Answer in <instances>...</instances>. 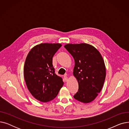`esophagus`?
I'll use <instances>...</instances> for the list:
<instances>
[{"mask_svg":"<svg viewBox=\"0 0 129 129\" xmlns=\"http://www.w3.org/2000/svg\"><path fill=\"white\" fill-rule=\"evenodd\" d=\"M64 79L65 82H67V80H68V78H67V77L66 76H64Z\"/></svg>","mask_w":129,"mask_h":129,"instance_id":"esophagus-1","label":"esophagus"}]
</instances>
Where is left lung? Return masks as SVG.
<instances>
[{
  "label": "left lung",
  "mask_w": 129,
  "mask_h": 129,
  "mask_svg": "<svg viewBox=\"0 0 129 129\" xmlns=\"http://www.w3.org/2000/svg\"><path fill=\"white\" fill-rule=\"evenodd\" d=\"M75 60L73 75L78 83L74 98L84 103L93 101L100 93L106 78V67L102 56L93 46L86 43L64 46Z\"/></svg>",
  "instance_id": "left-lung-1"
}]
</instances>
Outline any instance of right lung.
Returning a JSON list of instances; mask_svg holds the SVG:
<instances>
[{
	"label": "right lung",
	"instance_id": "add662e5",
	"mask_svg": "<svg viewBox=\"0 0 129 129\" xmlns=\"http://www.w3.org/2000/svg\"><path fill=\"white\" fill-rule=\"evenodd\" d=\"M61 46L59 43L37 45L25 59L24 77L26 86L34 97L43 103L55 98L64 84L52 64L53 56Z\"/></svg>",
	"mask_w": 129,
	"mask_h": 129
}]
</instances>
